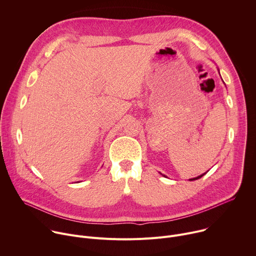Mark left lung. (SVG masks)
I'll return each instance as SVG.
<instances>
[{
	"mask_svg": "<svg viewBox=\"0 0 256 256\" xmlns=\"http://www.w3.org/2000/svg\"><path fill=\"white\" fill-rule=\"evenodd\" d=\"M204 174H206V173H204V174H202V175H200V176H198V177H194V178H192V179H190V181H192V180H196V179H200V177H202V176H204ZM164 176H165V175H164Z\"/></svg>",
	"mask_w": 256,
	"mask_h": 256,
	"instance_id": "left-lung-1",
	"label": "left lung"
}]
</instances>
